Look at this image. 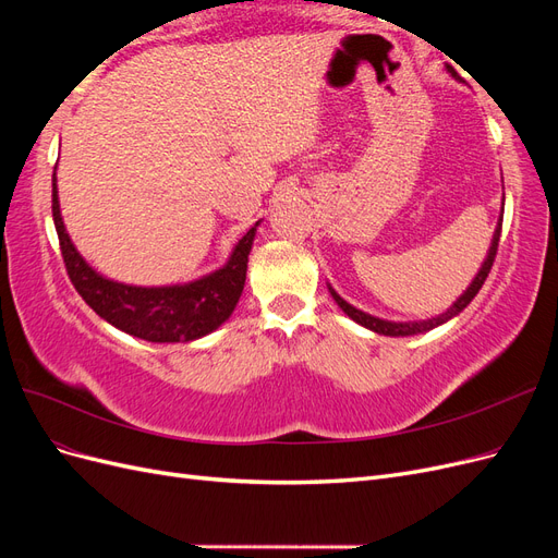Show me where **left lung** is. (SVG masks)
I'll return each instance as SVG.
<instances>
[{"mask_svg":"<svg viewBox=\"0 0 558 558\" xmlns=\"http://www.w3.org/2000/svg\"><path fill=\"white\" fill-rule=\"evenodd\" d=\"M449 74H451L453 78H459V74H456V72L451 70V66H449ZM500 228H502V218H500L498 226H496L492 246H488V256H486V260L482 263L477 277L472 279V283L468 286L465 293H463L459 300H456L453 305H451L445 314H440V316H433V318H426V320H410V324H400V320H398V324H396V320H384V318H377V316H373V314H365V312L356 310L353 305H349V302H347L344 298H340V295L335 293V289H332L330 283H328V291H330L332 300L337 302V305H340V310H342L349 318H353V320H356V324H361V326H365V328H369V330H375V332H379V335H388V337H408V335H416V332H428V330H433V328H437V326L447 324V320L453 318L456 314H461V312L470 305L472 298H475V295L480 293L482 283L486 281L488 272H492V265H494V260H496V251H498V242H500Z\"/></svg>","mask_w":558,"mask_h":558,"instance_id":"left-lung-1","label":"left lung"}]
</instances>
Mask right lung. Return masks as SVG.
Wrapping results in <instances>:
<instances>
[{"label": "right lung", "instance_id": "obj_1", "mask_svg": "<svg viewBox=\"0 0 558 558\" xmlns=\"http://www.w3.org/2000/svg\"><path fill=\"white\" fill-rule=\"evenodd\" d=\"M53 223L66 275L95 314L109 320L113 328L146 342H193L226 324L238 307L246 281L248 253L260 221L232 248L221 269L174 286H130L95 272L64 230L56 174Z\"/></svg>", "mask_w": 558, "mask_h": 558}]
</instances>
